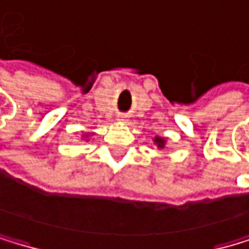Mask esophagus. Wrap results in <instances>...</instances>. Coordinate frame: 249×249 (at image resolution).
Instances as JSON below:
<instances>
[{"mask_svg": "<svg viewBox=\"0 0 249 249\" xmlns=\"http://www.w3.org/2000/svg\"><path fill=\"white\" fill-rule=\"evenodd\" d=\"M119 121H125V116H119Z\"/></svg>", "mask_w": 249, "mask_h": 249, "instance_id": "1", "label": "esophagus"}]
</instances>
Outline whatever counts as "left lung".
<instances>
[{
    "instance_id": "obj_1",
    "label": "left lung",
    "mask_w": 249,
    "mask_h": 249,
    "mask_svg": "<svg viewBox=\"0 0 249 249\" xmlns=\"http://www.w3.org/2000/svg\"><path fill=\"white\" fill-rule=\"evenodd\" d=\"M153 142H155L156 145H158V148H160V150L165 147V143H167V141L163 139V138H160V136H156L155 139H153Z\"/></svg>"
}]
</instances>
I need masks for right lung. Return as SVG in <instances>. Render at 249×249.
<instances>
[{"instance_id":"right-lung-1","label":"right lung","mask_w":249,"mask_h":249,"mask_svg":"<svg viewBox=\"0 0 249 249\" xmlns=\"http://www.w3.org/2000/svg\"><path fill=\"white\" fill-rule=\"evenodd\" d=\"M86 138H89V135H86Z\"/></svg>"}]
</instances>
